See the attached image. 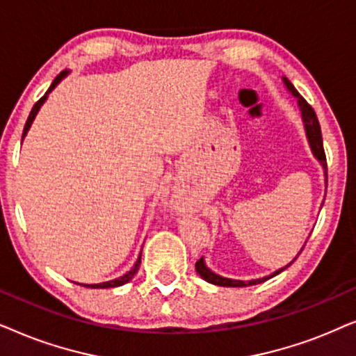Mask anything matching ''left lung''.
Instances as JSON below:
<instances>
[{
  "label": "left lung",
  "instance_id": "obj_1",
  "mask_svg": "<svg viewBox=\"0 0 356 356\" xmlns=\"http://www.w3.org/2000/svg\"><path fill=\"white\" fill-rule=\"evenodd\" d=\"M284 82H285L286 89H289L291 94H293L296 99H298V106H300V110H301V116H303L306 136H308L311 150H313L314 157L318 159L321 163H323V167L325 170V183H327V160H325V152H324V145H323V134H321V126H319L318 116H316L313 106H311L308 102H306L303 97L298 94V90L295 89L293 84H291V82L286 79V77H284ZM301 251H303V250H301ZM300 252H298V254H300ZM295 259H296V257H295ZM295 259L291 261L290 264H286L285 267H282V269L275 270L274 274H270V275H267V277H262V279H254V280H248V282L225 279V277H220V275L213 274V272L211 269H207L206 264H204L202 257L196 262V272L202 277L204 280L209 282V284H213V285H220V286H250V285L262 284V282L269 280V279H272V277H275L277 274H280L282 270H285L286 267H290L291 264H293Z\"/></svg>",
  "mask_w": 356,
  "mask_h": 356
}]
</instances>
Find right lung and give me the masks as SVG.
<instances>
[{
	"label": "right lung",
	"instance_id": "right-lung-1",
	"mask_svg": "<svg viewBox=\"0 0 356 356\" xmlns=\"http://www.w3.org/2000/svg\"><path fill=\"white\" fill-rule=\"evenodd\" d=\"M67 74V71H63L61 74H58L56 77H55V81L51 82V86H50V89L47 90V94L42 97L40 100L38 102H35V105L32 106V111H31V115H29V118H27V121H26V126H24V133H22V139H24V136L27 134V131H29V128H31V124H32V121H33V118H35V115H37V111L40 110V106L43 105V102L47 100V95L50 94V92L55 89L56 87V84L58 82H60L63 77H65ZM139 266H140V256H139V259L136 261V264H134V267L133 269H131L128 274H124L123 277H120V279H115V280H110V282H104V284H94V285H82V286H90V289H113V286H120V285H124V284H128V282L133 279V277L136 275V272L139 270Z\"/></svg>",
	"mask_w": 356,
	"mask_h": 356
}]
</instances>
